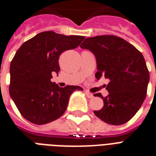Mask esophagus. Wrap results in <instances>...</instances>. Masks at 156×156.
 <instances>
[{
	"label": "esophagus",
	"instance_id": "esophagus-1",
	"mask_svg": "<svg viewBox=\"0 0 156 156\" xmlns=\"http://www.w3.org/2000/svg\"><path fill=\"white\" fill-rule=\"evenodd\" d=\"M85 94H86V95L87 96L88 98H94V95L93 94L90 93V92L88 91H85Z\"/></svg>",
	"mask_w": 156,
	"mask_h": 156
}]
</instances>
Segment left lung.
Returning a JSON list of instances; mask_svg holds the SVG:
<instances>
[{"mask_svg": "<svg viewBox=\"0 0 156 156\" xmlns=\"http://www.w3.org/2000/svg\"><path fill=\"white\" fill-rule=\"evenodd\" d=\"M80 48L90 50L96 58L95 77L109 80L106 87L108 96L94 94L104 102L102 108L94 113L108 124L117 126L128 122L140 109L147 94L149 72L142 54L113 35L88 37Z\"/></svg>", "mask_w": 156, "mask_h": 156, "instance_id": "1", "label": "left lung"}]
</instances>
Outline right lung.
I'll use <instances>...</instances> for the list:
<instances>
[{"label":"right lung","instance_id":"right-lung-1","mask_svg":"<svg viewBox=\"0 0 156 156\" xmlns=\"http://www.w3.org/2000/svg\"><path fill=\"white\" fill-rule=\"evenodd\" d=\"M84 38L45 31L19 48L11 62L9 94L25 119L37 125L55 120L66 112L72 93L83 90L79 86L60 87L51 79L60 70V55L77 48Z\"/></svg>","mask_w":156,"mask_h":156}]
</instances>
